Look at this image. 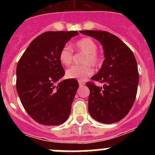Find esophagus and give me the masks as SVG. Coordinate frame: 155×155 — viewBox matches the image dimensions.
<instances>
[{
	"label": "esophagus",
	"instance_id": "obj_1",
	"mask_svg": "<svg viewBox=\"0 0 155 155\" xmlns=\"http://www.w3.org/2000/svg\"><path fill=\"white\" fill-rule=\"evenodd\" d=\"M78 83H79V85L82 86V85H84V81H82V80H78Z\"/></svg>",
	"mask_w": 155,
	"mask_h": 155
}]
</instances>
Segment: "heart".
Listing matches in <instances>:
<instances>
[{"mask_svg": "<svg viewBox=\"0 0 155 155\" xmlns=\"http://www.w3.org/2000/svg\"><path fill=\"white\" fill-rule=\"evenodd\" d=\"M74 46L77 51L84 53L82 63L86 64L71 67L66 71V77L70 79H85L91 76L94 71L91 64L94 67H99L102 63V57L97 53L98 46L96 42L91 38H82L77 41ZM73 57V50L71 46L65 45L61 48L59 53V60L63 65H71Z\"/></svg>", "mask_w": 155, "mask_h": 155, "instance_id": "b5f03b06", "label": "heart"}]
</instances>
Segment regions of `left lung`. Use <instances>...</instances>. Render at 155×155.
Returning <instances> with one entry per match:
<instances>
[{
  "label": "left lung",
  "mask_w": 155,
  "mask_h": 155,
  "mask_svg": "<svg viewBox=\"0 0 155 155\" xmlns=\"http://www.w3.org/2000/svg\"><path fill=\"white\" fill-rule=\"evenodd\" d=\"M81 33L98 40L105 60L86 85L90 89L88 112L94 120L110 124L124 119L132 108L137 91L139 74L134 53L121 39L105 31L84 30ZM93 81L104 84L98 87Z\"/></svg>",
  "instance_id": "obj_1"
}]
</instances>
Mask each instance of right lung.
Returning <instances> with one entry per match:
<instances>
[{
	"mask_svg": "<svg viewBox=\"0 0 155 155\" xmlns=\"http://www.w3.org/2000/svg\"><path fill=\"white\" fill-rule=\"evenodd\" d=\"M77 31H46L37 36L19 60L16 89L23 107L35 122L58 126L68 120L78 88L76 79L65 74L59 60L61 48Z\"/></svg>",
	"mask_w": 155,
	"mask_h": 155,
	"instance_id": "1",
	"label": "right lung"
}]
</instances>
